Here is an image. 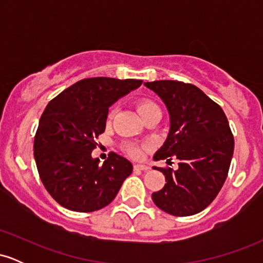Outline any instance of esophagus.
<instances>
[{
  "label": "esophagus",
  "instance_id": "1",
  "mask_svg": "<svg viewBox=\"0 0 263 263\" xmlns=\"http://www.w3.org/2000/svg\"><path fill=\"white\" fill-rule=\"evenodd\" d=\"M134 168L136 171H148L149 167L146 164H135Z\"/></svg>",
  "mask_w": 263,
  "mask_h": 263
}]
</instances>
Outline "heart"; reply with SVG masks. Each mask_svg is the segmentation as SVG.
Instances as JSON below:
<instances>
[{"label": "heart", "instance_id": "obj_1", "mask_svg": "<svg viewBox=\"0 0 263 263\" xmlns=\"http://www.w3.org/2000/svg\"><path fill=\"white\" fill-rule=\"evenodd\" d=\"M157 111H161V110H159V107L152 101H142L138 104V112H140L142 117L147 116V115H149V114L157 112ZM127 151H128L129 155L134 156V157H140L142 153L141 147H138V146H129Z\"/></svg>", "mask_w": 263, "mask_h": 263}]
</instances>
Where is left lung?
Returning a JSON list of instances; mask_svg holds the SVG:
<instances>
[{
    "instance_id": "obj_1",
    "label": "left lung",
    "mask_w": 263,
    "mask_h": 263,
    "mask_svg": "<svg viewBox=\"0 0 263 263\" xmlns=\"http://www.w3.org/2000/svg\"><path fill=\"white\" fill-rule=\"evenodd\" d=\"M163 101L170 132L153 159L177 157V170L157 168L164 186L152 194L159 209L174 216L200 213L219 194L228 177L234 137L224 111L197 86L174 80L144 83Z\"/></svg>"
}]
</instances>
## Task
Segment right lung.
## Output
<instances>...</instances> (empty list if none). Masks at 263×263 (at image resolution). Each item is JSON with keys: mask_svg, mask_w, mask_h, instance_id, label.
<instances>
[{"mask_svg": "<svg viewBox=\"0 0 263 263\" xmlns=\"http://www.w3.org/2000/svg\"><path fill=\"white\" fill-rule=\"evenodd\" d=\"M141 84L136 79L90 78L47 105L34 137V158L45 189L62 206L79 213L102 209L132 173L125 157L111 152L100 165L91 152L106 127L108 107Z\"/></svg>", "mask_w": 263, "mask_h": 263, "instance_id": "obj_1", "label": "right lung"}]
</instances>
